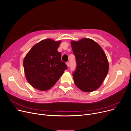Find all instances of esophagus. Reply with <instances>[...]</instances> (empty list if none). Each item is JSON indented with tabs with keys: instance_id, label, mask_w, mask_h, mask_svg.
I'll return each mask as SVG.
<instances>
[{
	"instance_id": "obj_1",
	"label": "esophagus",
	"mask_w": 131,
	"mask_h": 131,
	"mask_svg": "<svg viewBox=\"0 0 131 131\" xmlns=\"http://www.w3.org/2000/svg\"><path fill=\"white\" fill-rule=\"evenodd\" d=\"M66 65H67V67H70V63H69V62H66Z\"/></svg>"
}]
</instances>
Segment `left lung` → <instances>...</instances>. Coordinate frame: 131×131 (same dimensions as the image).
<instances>
[{
	"label": "left lung",
	"mask_w": 131,
	"mask_h": 131,
	"mask_svg": "<svg viewBox=\"0 0 131 131\" xmlns=\"http://www.w3.org/2000/svg\"><path fill=\"white\" fill-rule=\"evenodd\" d=\"M77 67L73 73L74 82L84 92L97 89L109 71V62L100 45L89 38L71 41Z\"/></svg>",
	"instance_id": "1"
}]
</instances>
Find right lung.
Instances as JSON below:
<instances>
[{
    "label": "right lung",
    "mask_w": 131,
    "mask_h": 131,
    "mask_svg": "<svg viewBox=\"0 0 131 131\" xmlns=\"http://www.w3.org/2000/svg\"><path fill=\"white\" fill-rule=\"evenodd\" d=\"M61 41L45 39L32 47L24 60L26 78L31 86L39 90L52 87L67 66L61 60L58 48Z\"/></svg>",
    "instance_id": "right-lung-1"
}]
</instances>
